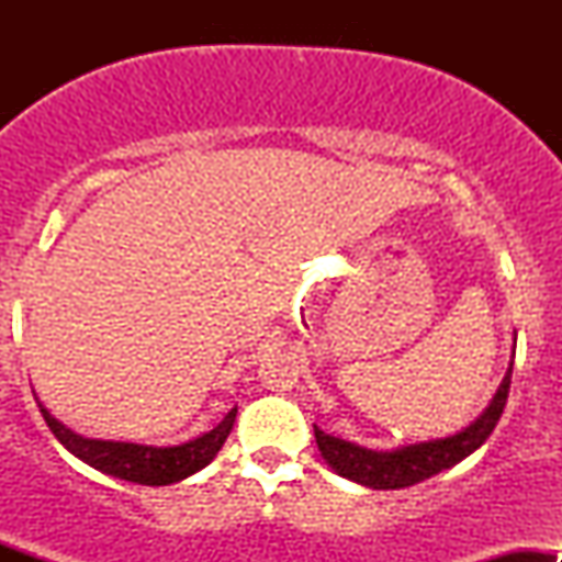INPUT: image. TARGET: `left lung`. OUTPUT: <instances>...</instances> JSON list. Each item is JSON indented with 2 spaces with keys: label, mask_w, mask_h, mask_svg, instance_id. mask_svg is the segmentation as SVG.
<instances>
[{
  "label": "left lung",
  "mask_w": 562,
  "mask_h": 562,
  "mask_svg": "<svg viewBox=\"0 0 562 562\" xmlns=\"http://www.w3.org/2000/svg\"><path fill=\"white\" fill-rule=\"evenodd\" d=\"M509 378H513V362L507 367V375L496 389L492 404L483 409V415L460 434L447 438H434V441L409 443V447H398L393 451H372L359 447V443L344 441V438L327 436L314 425V438L317 447L325 457V462L335 473L344 479L362 483L367 488H406L415 486L430 475L441 473L457 462L465 460L475 449L492 436V430L499 423L502 412H505Z\"/></svg>",
  "instance_id": "left-lung-1"
}]
</instances>
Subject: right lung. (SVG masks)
Instances as JSON below:
<instances>
[{"instance_id":"add662e5","label":"right lung","mask_w":562,"mask_h":562,"mask_svg":"<svg viewBox=\"0 0 562 562\" xmlns=\"http://www.w3.org/2000/svg\"><path fill=\"white\" fill-rule=\"evenodd\" d=\"M36 404L42 409L44 423L49 425L57 441L70 454H76L81 462L100 470V473H108L121 481L142 483V486H169V483H179L187 475L203 470L218 454V449L224 447L237 417V406H232L227 415H224V420L214 430H209V434L177 443V447H145V443L83 438L63 423H57L38 398Z\"/></svg>"}]
</instances>
